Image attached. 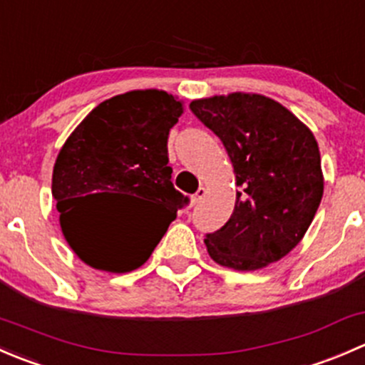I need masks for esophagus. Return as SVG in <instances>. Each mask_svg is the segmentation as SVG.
Listing matches in <instances>:
<instances>
[{
  "label": "esophagus",
  "instance_id": "esophagus-1",
  "mask_svg": "<svg viewBox=\"0 0 365 365\" xmlns=\"http://www.w3.org/2000/svg\"><path fill=\"white\" fill-rule=\"evenodd\" d=\"M205 194H206L205 187H200V189L196 190V194H192V196H190V201H192V205L201 203V200H203V197H205Z\"/></svg>",
  "mask_w": 365,
  "mask_h": 365
}]
</instances>
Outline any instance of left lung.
Segmentation results:
<instances>
[{
  "mask_svg": "<svg viewBox=\"0 0 365 365\" xmlns=\"http://www.w3.org/2000/svg\"><path fill=\"white\" fill-rule=\"evenodd\" d=\"M194 116L222 141L235 169V210L206 233L210 257L235 270H257L297 247L323 196L312 132L263 95L231 93L190 102Z\"/></svg>",
  "mask_w": 365,
  "mask_h": 365,
  "instance_id": "obj_1",
  "label": "left lung"
}]
</instances>
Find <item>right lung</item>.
Instances as JSON below:
<instances>
[{
	"label": "right lung",
	"instance_id": "add662e5",
	"mask_svg": "<svg viewBox=\"0 0 365 365\" xmlns=\"http://www.w3.org/2000/svg\"><path fill=\"white\" fill-rule=\"evenodd\" d=\"M182 102L159 90H139L98 104L72 132L53 171V196L72 251L98 270L141 267L189 197L173 187L168 138ZM130 195L153 212L105 220V201Z\"/></svg>",
	"mask_w": 365,
	"mask_h": 365
}]
</instances>
